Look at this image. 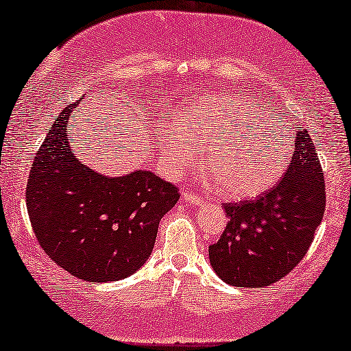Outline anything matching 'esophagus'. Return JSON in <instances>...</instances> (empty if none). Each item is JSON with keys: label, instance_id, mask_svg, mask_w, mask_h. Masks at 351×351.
<instances>
[{"label": "esophagus", "instance_id": "esophagus-1", "mask_svg": "<svg viewBox=\"0 0 351 351\" xmlns=\"http://www.w3.org/2000/svg\"><path fill=\"white\" fill-rule=\"evenodd\" d=\"M183 199H184V202H189V204H194V206L201 204V202H202L201 197L197 196L196 193L189 191V189H184V191H183Z\"/></svg>", "mask_w": 351, "mask_h": 351}]
</instances>
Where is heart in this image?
Listing matches in <instances>:
<instances>
[{"instance_id": "obj_1", "label": "heart", "mask_w": 351, "mask_h": 351, "mask_svg": "<svg viewBox=\"0 0 351 351\" xmlns=\"http://www.w3.org/2000/svg\"><path fill=\"white\" fill-rule=\"evenodd\" d=\"M258 108L242 96L209 99L199 128H189L193 138L213 143L206 168L214 189L229 199H248L278 183L289 163L291 145L268 130L256 129ZM165 152L176 168L189 167L196 158L193 145L180 134L165 135Z\"/></svg>"}]
</instances>
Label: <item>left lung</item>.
Listing matches in <instances>:
<instances>
[{
	"label": "left lung",
	"instance_id": "left-lung-1",
	"mask_svg": "<svg viewBox=\"0 0 351 351\" xmlns=\"http://www.w3.org/2000/svg\"><path fill=\"white\" fill-rule=\"evenodd\" d=\"M222 208L229 221L209 247L219 278L239 288H265L293 271L325 210L324 173L309 132L298 130L291 163L276 186Z\"/></svg>",
	"mask_w": 351,
	"mask_h": 351
}]
</instances>
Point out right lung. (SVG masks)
Listing matches in <instances>:
<instances>
[{
	"mask_svg": "<svg viewBox=\"0 0 351 351\" xmlns=\"http://www.w3.org/2000/svg\"><path fill=\"white\" fill-rule=\"evenodd\" d=\"M75 106L55 117L34 155L27 214L42 250L58 267L90 282L117 281L149 258L158 222L180 193L152 171L108 178L83 165L66 129Z\"/></svg>",
	"mask_w": 351,
	"mask_h": 351,
	"instance_id": "1",
	"label": "right lung"
}]
</instances>
